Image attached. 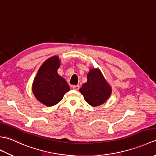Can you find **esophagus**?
<instances>
[{"instance_id":"obj_1","label":"esophagus","mask_w":156,"mask_h":156,"mask_svg":"<svg viewBox=\"0 0 156 156\" xmlns=\"http://www.w3.org/2000/svg\"><path fill=\"white\" fill-rule=\"evenodd\" d=\"M72 88L74 89V90H78L79 88H80V86H79V85H73Z\"/></svg>"}]
</instances>
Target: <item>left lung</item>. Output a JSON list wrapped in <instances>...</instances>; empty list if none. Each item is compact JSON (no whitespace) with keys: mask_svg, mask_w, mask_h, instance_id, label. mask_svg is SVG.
<instances>
[{"mask_svg":"<svg viewBox=\"0 0 156 156\" xmlns=\"http://www.w3.org/2000/svg\"><path fill=\"white\" fill-rule=\"evenodd\" d=\"M87 82L83 84L80 92L84 100L92 107L103 104L111 94V88L98 69H91L87 75Z\"/></svg>","mask_w":156,"mask_h":156,"instance_id":"8db88e82","label":"left lung"}]
</instances>
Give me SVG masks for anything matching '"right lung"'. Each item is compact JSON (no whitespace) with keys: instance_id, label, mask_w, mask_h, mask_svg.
Masks as SVG:
<instances>
[{"instance_id":"add662e5","label":"right lung","mask_w":156,"mask_h":156,"mask_svg":"<svg viewBox=\"0 0 156 156\" xmlns=\"http://www.w3.org/2000/svg\"><path fill=\"white\" fill-rule=\"evenodd\" d=\"M59 64L57 56L47 59L39 68L33 84L32 90L36 98L48 107L58 103L69 90L67 82L57 72Z\"/></svg>"}]
</instances>
